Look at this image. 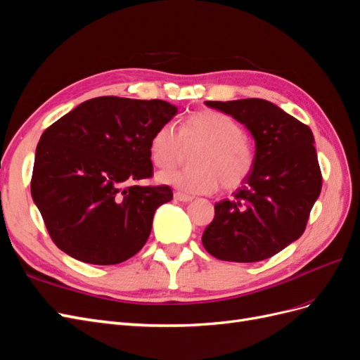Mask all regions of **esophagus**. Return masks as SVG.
Segmentation results:
<instances>
[{"label":"esophagus","instance_id":"1","mask_svg":"<svg viewBox=\"0 0 360 360\" xmlns=\"http://www.w3.org/2000/svg\"><path fill=\"white\" fill-rule=\"evenodd\" d=\"M174 198H176L177 201H181V202H189L193 200V197H191V195H186L183 192H176L174 193Z\"/></svg>","mask_w":360,"mask_h":360}]
</instances>
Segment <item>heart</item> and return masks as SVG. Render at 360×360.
Returning <instances> with one entry per match:
<instances>
[{"label": "heart", "instance_id": "b5f03b06", "mask_svg": "<svg viewBox=\"0 0 360 360\" xmlns=\"http://www.w3.org/2000/svg\"><path fill=\"white\" fill-rule=\"evenodd\" d=\"M184 144H202L195 156V168L168 169L158 174L162 184L184 193H212L221 181L226 189L243 184L254 169V150L238 122L224 112L202 110L184 120L180 134L172 124H162L150 138V159L158 168L176 163Z\"/></svg>", "mask_w": 360, "mask_h": 360}]
</instances>
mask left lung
I'll use <instances>...</instances> for the list:
<instances>
[{"mask_svg": "<svg viewBox=\"0 0 360 360\" xmlns=\"http://www.w3.org/2000/svg\"><path fill=\"white\" fill-rule=\"evenodd\" d=\"M205 105L249 130L255 163L234 198L214 204V219L202 233V245L214 258L234 263L274 257L303 234L321 192L311 129L264 99Z\"/></svg>", "mask_w": 360, "mask_h": 360, "instance_id": "left-lung-1", "label": "left lung"}]
</instances>
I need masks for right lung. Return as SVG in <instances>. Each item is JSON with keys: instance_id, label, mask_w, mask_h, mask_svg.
I'll return each instance as SVG.
<instances>
[{"instance_id": "right-lung-1", "label": "right lung", "mask_w": 360, "mask_h": 360, "mask_svg": "<svg viewBox=\"0 0 360 360\" xmlns=\"http://www.w3.org/2000/svg\"><path fill=\"white\" fill-rule=\"evenodd\" d=\"M179 112L165 101L103 96L78 105L41 134L31 197L63 252L82 263L118 264L147 242L169 186L151 177L150 138Z\"/></svg>"}]
</instances>
